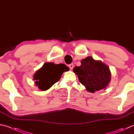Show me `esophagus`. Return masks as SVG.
I'll return each instance as SVG.
<instances>
[{
  "label": "esophagus",
  "mask_w": 134,
  "mask_h": 134,
  "mask_svg": "<svg viewBox=\"0 0 134 134\" xmlns=\"http://www.w3.org/2000/svg\"><path fill=\"white\" fill-rule=\"evenodd\" d=\"M69 66L70 67V70H72V69H73V68H74V64H69Z\"/></svg>",
  "instance_id": "1"
}]
</instances>
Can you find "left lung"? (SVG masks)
<instances>
[{"instance_id":"left-lung-1","label":"left lung","mask_w":134,"mask_h":134,"mask_svg":"<svg viewBox=\"0 0 134 134\" xmlns=\"http://www.w3.org/2000/svg\"><path fill=\"white\" fill-rule=\"evenodd\" d=\"M73 71L80 82L90 92L105 89L111 81V72L107 65L91 56L81 61V65L75 67Z\"/></svg>"}]
</instances>
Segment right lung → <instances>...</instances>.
Returning <instances> with one entry per match:
<instances>
[{"label": "right lung", "mask_w": 134, "mask_h": 134, "mask_svg": "<svg viewBox=\"0 0 134 134\" xmlns=\"http://www.w3.org/2000/svg\"><path fill=\"white\" fill-rule=\"evenodd\" d=\"M69 70L64 64L45 63L33 75V80L40 90L46 91L60 79L64 71Z\"/></svg>", "instance_id": "add662e5"}]
</instances>
